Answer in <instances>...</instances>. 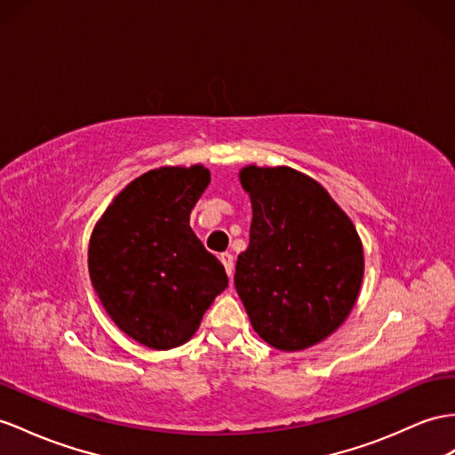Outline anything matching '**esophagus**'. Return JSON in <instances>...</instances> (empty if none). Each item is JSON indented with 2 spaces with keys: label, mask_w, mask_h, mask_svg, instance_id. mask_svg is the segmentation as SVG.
<instances>
[{
  "label": "esophagus",
  "mask_w": 455,
  "mask_h": 455,
  "mask_svg": "<svg viewBox=\"0 0 455 455\" xmlns=\"http://www.w3.org/2000/svg\"><path fill=\"white\" fill-rule=\"evenodd\" d=\"M219 259H220V263L225 265V271H227V275H228V276H232V271H235V258H232V253H228V251L220 253V255H219Z\"/></svg>",
  "instance_id": "34e87169"
}]
</instances>
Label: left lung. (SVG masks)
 I'll return each mask as SVG.
<instances>
[{
	"instance_id": "left-lung-1",
	"label": "left lung",
	"mask_w": 455,
	"mask_h": 455,
	"mask_svg": "<svg viewBox=\"0 0 455 455\" xmlns=\"http://www.w3.org/2000/svg\"><path fill=\"white\" fill-rule=\"evenodd\" d=\"M253 219L235 284L251 327L276 349L327 339L352 311L363 250L352 220L319 182L290 167H246Z\"/></svg>"
}]
</instances>
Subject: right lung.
I'll return each mask as SVG.
<instances>
[{"label":"right lung","instance_id":"add662e5","mask_svg":"<svg viewBox=\"0 0 455 455\" xmlns=\"http://www.w3.org/2000/svg\"><path fill=\"white\" fill-rule=\"evenodd\" d=\"M209 171L163 167L132 180L92 232L90 278L113 323L154 349L184 344L228 286L225 267L190 228Z\"/></svg>","mask_w":455,"mask_h":455}]
</instances>
